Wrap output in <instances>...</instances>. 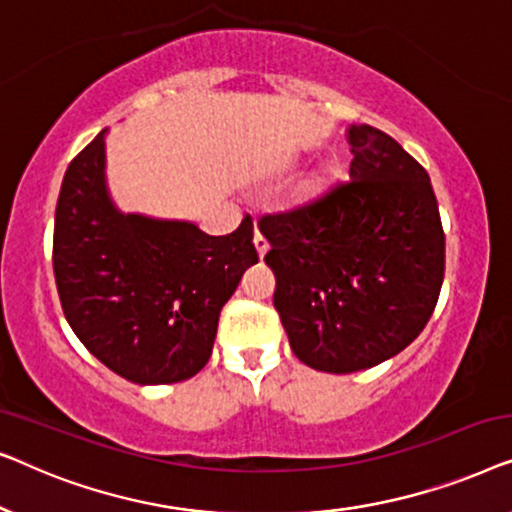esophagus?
Listing matches in <instances>:
<instances>
[{
    "instance_id": "34e87169",
    "label": "esophagus",
    "mask_w": 512,
    "mask_h": 512,
    "mask_svg": "<svg viewBox=\"0 0 512 512\" xmlns=\"http://www.w3.org/2000/svg\"><path fill=\"white\" fill-rule=\"evenodd\" d=\"M254 247H256V251H258V256H265V254H268V249H270V244H268V240H265V237L261 235V233H258V230H256V235H254Z\"/></svg>"
}]
</instances>
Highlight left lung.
Here are the masks:
<instances>
[{"mask_svg": "<svg viewBox=\"0 0 512 512\" xmlns=\"http://www.w3.org/2000/svg\"><path fill=\"white\" fill-rule=\"evenodd\" d=\"M347 144L349 181L258 226L293 354L335 375L403 352L431 319L445 275L424 167L373 125H349Z\"/></svg>", "mask_w": 512, "mask_h": 512, "instance_id": "obj_1", "label": "left lung"}]
</instances>
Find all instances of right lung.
Returning a JSON list of instances; mask_svg holds the SVG:
<instances>
[{
	"mask_svg": "<svg viewBox=\"0 0 512 512\" xmlns=\"http://www.w3.org/2000/svg\"><path fill=\"white\" fill-rule=\"evenodd\" d=\"M104 128L62 179L53 272L65 317L90 354L135 384H172L212 356L221 307L258 263L247 216L212 237L191 221L125 214L107 188Z\"/></svg>",
	"mask_w": 512,
	"mask_h": 512,
	"instance_id": "right-lung-1",
	"label": "right lung"
}]
</instances>
